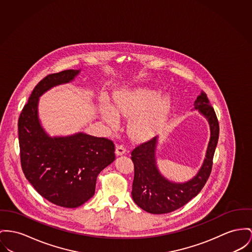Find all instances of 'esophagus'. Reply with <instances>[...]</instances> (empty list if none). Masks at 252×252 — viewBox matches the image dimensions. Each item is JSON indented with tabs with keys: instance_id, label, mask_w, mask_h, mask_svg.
Returning a JSON list of instances; mask_svg holds the SVG:
<instances>
[{
	"instance_id": "34e87169",
	"label": "esophagus",
	"mask_w": 252,
	"mask_h": 252,
	"mask_svg": "<svg viewBox=\"0 0 252 252\" xmlns=\"http://www.w3.org/2000/svg\"><path fill=\"white\" fill-rule=\"evenodd\" d=\"M125 152H126V149L124 148L123 145H117V147H116V154H117L118 156L124 155Z\"/></svg>"
}]
</instances>
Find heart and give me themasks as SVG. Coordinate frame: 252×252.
<instances>
[{"label":"heart","mask_w":252,"mask_h":252,"mask_svg":"<svg viewBox=\"0 0 252 252\" xmlns=\"http://www.w3.org/2000/svg\"><path fill=\"white\" fill-rule=\"evenodd\" d=\"M161 94L160 90L152 87L119 92L115 95V110L109 106L104 107L103 118L115 126L118 123L117 114L132 118L129 122L130 135L136 139L148 137L158 128L171 108L170 98Z\"/></svg>","instance_id":"obj_1"}]
</instances>
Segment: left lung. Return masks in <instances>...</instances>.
Masks as SVG:
<instances>
[{
	"mask_svg": "<svg viewBox=\"0 0 252 252\" xmlns=\"http://www.w3.org/2000/svg\"><path fill=\"white\" fill-rule=\"evenodd\" d=\"M207 120L210 138L205 158L197 174L185 183H176L164 177L157 164L158 137L156 136L132 152L134 177L132 198L144 211L152 214H165L184 206L201 192L212 169V160L219 139V122L215 111L204 93L197 97L194 108Z\"/></svg>",
	"mask_w": 252,
	"mask_h": 252,
	"instance_id": "8db88e82",
	"label": "left lung"
}]
</instances>
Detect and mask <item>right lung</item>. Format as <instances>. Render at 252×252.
<instances>
[{
	"mask_svg": "<svg viewBox=\"0 0 252 252\" xmlns=\"http://www.w3.org/2000/svg\"><path fill=\"white\" fill-rule=\"evenodd\" d=\"M81 69L50 74L34 88L19 121L21 163L34 189L52 203L75 208L95 192L98 174L115 159L113 141L84 132L48 134L39 118V98L52 88L72 82Z\"/></svg>",
	"mask_w": 252,
	"mask_h": 252,
	"instance_id": "1",
	"label": "right lung"
}]
</instances>
